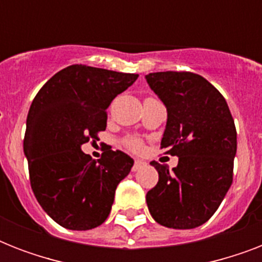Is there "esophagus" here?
Segmentation results:
<instances>
[{
	"label": "esophagus",
	"instance_id": "1",
	"mask_svg": "<svg viewBox=\"0 0 262 262\" xmlns=\"http://www.w3.org/2000/svg\"><path fill=\"white\" fill-rule=\"evenodd\" d=\"M145 162H143V160H139V159H135V163H133V167H132V170L133 171H137V170H140V168L143 167V166H145Z\"/></svg>",
	"mask_w": 262,
	"mask_h": 262
}]
</instances>
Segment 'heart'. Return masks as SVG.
<instances>
[{
	"instance_id": "heart-1",
	"label": "heart",
	"mask_w": 262,
	"mask_h": 262,
	"mask_svg": "<svg viewBox=\"0 0 262 262\" xmlns=\"http://www.w3.org/2000/svg\"><path fill=\"white\" fill-rule=\"evenodd\" d=\"M123 144L126 145L129 149L135 152H139L141 148H143V143H141V140L137 139V137H126Z\"/></svg>"
}]
</instances>
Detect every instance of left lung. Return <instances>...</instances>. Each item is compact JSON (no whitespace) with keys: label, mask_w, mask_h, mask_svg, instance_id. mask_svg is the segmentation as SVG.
<instances>
[{"label":"left lung","mask_w":262,"mask_h":262,"mask_svg":"<svg viewBox=\"0 0 262 262\" xmlns=\"http://www.w3.org/2000/svg\"><path fill=\"white\" fill-rule=\"evenodd\" d=\"M167 108L160 148L178 166L151 162L159 182L147 193L152 217L168 228L199 227L211 219L232 183L236 129L226 99L203 76L156 72L145 76Z\"/></svg>","instance_id":"8db88e82"}]
</instances>
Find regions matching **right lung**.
<instances>
[{"mask_svg":"<svg viewBox=\"0 0 262 262\" xmlns=\"http://www.w3.org/2000/svg\"><path fill=\"white\" fill-rule=\"evenodd\" d=\"M139 75L71 65L36 94L27 115L24 154L43 211L68 230H91L107 219L115 189L133 159L108 151L94 160L81 145L106 130L107 107Z\"/></svg>","mask_w":262,"mask_h":262,"instance_id":"right-lung-1","label":"right lung"}]
</instances>
